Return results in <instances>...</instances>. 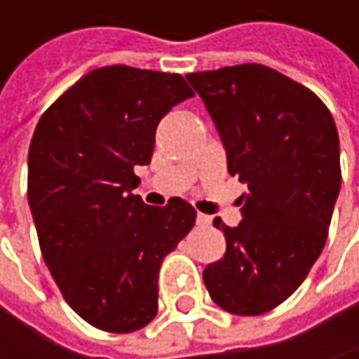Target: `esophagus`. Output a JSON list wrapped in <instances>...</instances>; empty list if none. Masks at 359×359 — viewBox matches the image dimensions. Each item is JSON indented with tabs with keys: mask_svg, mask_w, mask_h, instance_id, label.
<instances>
[{
	"mask_svg": "<svg viewBox=\"0 0 359 359\" xmlns=\"http://www.w3.org/2000/svg\"><path fill=\"white\" fill-rule=\"evenodd\" d=\"M197 226H210L212 224V218L210 216H205V214H197Z\"/></svg>",
	"mask_w": 359,
	"mask_h": 359,
	"instance_id": "34e87169",
	"label": "esophagus"
}]
</instances>
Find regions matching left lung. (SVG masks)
Here are the masks:
<instances>
[{
	"instance_id": "left-lung-1",
	"label": "left lung",
	"mask_w": 359,
	"mask_h": 359,
	"mask_svg": "<svg viewBox=\"0 0 359 359\" xmlns=\"http://www.w3.org/2000/svg\"><path fill=\"white\" fill-rule=\"evenodd\" d=\"M248 184L243 220L220 224L226 253L203 270L210 297L237 316L283 304L318 259L341 189L339 135L323 102L285 74L241 64L187 74Z\"/></svg>"
}]
</instances>
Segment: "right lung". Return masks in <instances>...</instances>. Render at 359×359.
<instances>
[{
    "label": "right lung",
    "mask_w": 359,
    "mask_h": 359,
    "mask_svg": "<svg viewBox=\"0 0 359 359\" xmlns=\"http://www.w3.org/2000/svg\"><path fill=\"white\" fill-rule=\"evenodd\" d=\"M193 97L180 74L91 70L41 116L29 149V205L43 259L68 306L95 328L133 332L158 312L162 259L195 224L133 195L151 162L156 128Z\"/></svg>",
    "instance_id": "right-lung-1"
}]
</instances>
